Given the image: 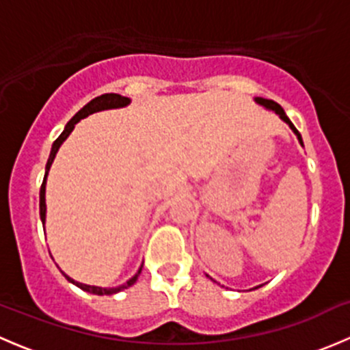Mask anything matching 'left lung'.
<instances>
[{
  "label": "left lung",
  "instance_id": "1",
  "mask_svg": "<svg viewBox=\"0 0 350 350\" xmlns=\"http://www.w3.org/2000/svg\"><path fill=\"white\" fill-rule=\"evenodd\" d=\"M256 101H257V103H259V105H264V107H266V108H269V109H274V111H276V113H278V115H280V116H281V118H283V120H284V122H286V123H288V125H289V126H291V130H293V132H295V133H296V135H298V140H299V144H301V146H303V140H301V135H299V132H298V130H296V129H295V125H293V123H291V120H289V118H288V116H286L284 109H283V108H281V107H280V105H278V103H276V101H273V100H264V98H256Z\"/></svg>",
  "mask_w": 350,
  "mask_h": 350
}]
</instances>
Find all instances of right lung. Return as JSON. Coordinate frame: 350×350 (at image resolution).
<instances>
[{"mask_svg": "<svg viewBox=\"0 0 350 350\" xmlns=\"http://www.w3.org/2000/svg\"><path fill=\"white\" fill-rule=\"evenodd\" d=\"M129 101H130L129 98L120 96V94H115V93H107V94H101V96L94 98V100H91L90 103L86 105V107L81 108L79 111H77L76 115H74L72 118L69 120V123H67V125H66L64 132H62L61 135H59L57 139H55L54 146H52L51 155H49L47 165H45V176H44V181H42V186H40V218H42V224H45V179H47V172H49V169H51V164H52V161H54L55 154H57L59 147H61V144L64 142V140L67 139V135H69V133L72 132L74 125H76V123L79 122L81 118H84V116L91 115V113L100 111V109H108V108H120V107H125V105H129ZM140 271H142V269H139V273H137L135 276L132 278V280L126 281L125 284L118 286V288H98V286H90V284L76 283V281H72V280H70V278H67V276H66V278H67V280H69V281H72V283L76 284V286H79L81 289H84V291H88V293H93V295H113V293L122 291V289L129 288V286H132L133 283H135L137 278H139V274H140Z\"/></svg>", "mask_w": 350, "mask_h": 350, "instance_id": "right-lung-1", "label": "right lung"}]
</instances>
